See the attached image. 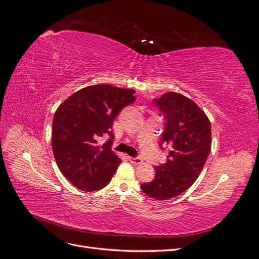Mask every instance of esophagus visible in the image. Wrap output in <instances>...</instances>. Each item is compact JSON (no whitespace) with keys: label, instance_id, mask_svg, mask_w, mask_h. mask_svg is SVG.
Wrapping results in <instances>:
<instances>
[{"label":"esophagus","instance_id":"34e87169","mask_svg":"<svg viewBox=\"0 0 259 259\" xmlns=\"http://www.w3.org/2000/svg\"><path fill=\"white\" fill-rule=\"evenodd\" d=\"M130 161H131L133 164H135V165H138V164H140V163L143 162V160L140 159L139 156H131Z\"/></svg>","mask_w":259,"mask_h":259}]
</instances>
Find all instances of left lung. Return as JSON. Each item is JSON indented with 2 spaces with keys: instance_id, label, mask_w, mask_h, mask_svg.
Listing matches in <instances>:
<instances>
[{
  "instance_id": "obj_1",
  "label": "left lung",
  "mask_w": 259,
  "mask_h": 259,
  "mask_svg": "<svg viewBox=\"0 0 259 259\" xmlns=\"http://www.w3.org/2000/svg\"><path fill=\"white\" fill-rule=\"evenodd\" d=\"M163 116L160 148L168 149L167 160L154 167L155 177L140 186L155 200L175 198L199 177L210 151L211 132L206 114L191 99L178 93H165L153 99Z\"/></svg>"
}]
</instances>
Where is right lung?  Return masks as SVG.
<instances>
[{
    "label": "right lung",
    "mask_w": 259,
    "mask_h": 259,
    "mask_svg": "<svg viewBox=\"0 0 259 259\" xmlns=\"http://www.w3.org/2000/svg\"><path fill=\"white\" fill-rule=\"evenodd\" d=\"M134 90L100 84L74 93L57 109L52 148L57 165L70 183L83 191L106 187L121 163L111 150L112 124L124 107L134 103ZM109 140L100 146V137Z\"/></svg>",
    "instance_id": "add662e5"
}]
</instances>
